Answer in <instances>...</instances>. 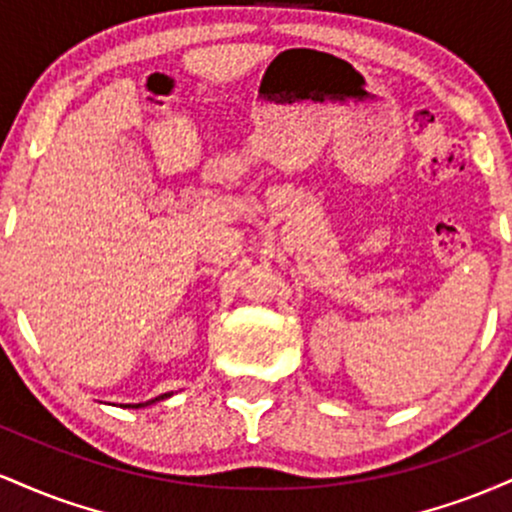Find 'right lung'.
Masks as SVG:
<instances>
[{
  "label": "right lung",
  "instance_id": "obj_1",
  "mask_svg": "<svg viewBox=\"0 0 512 512\" xmlns=\"http://www.w3.org/2000/svg\"><path fill=\"white\" fill-rule=\"evenodd\" d=\"M166 397H170V392H166V395H161V397H156V399H151V402H142V404H127V407H134V409H139V407H149V404H154V402H161V399H166Z\"/></svg>",
  "mask_w": 512,
  "mask_h": 512
}]
</instances>
